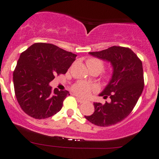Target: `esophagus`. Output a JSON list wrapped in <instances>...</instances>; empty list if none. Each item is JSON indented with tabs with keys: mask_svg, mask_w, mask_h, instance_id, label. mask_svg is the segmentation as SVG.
<instances>
[{
	"mask_svg": "<svg viewBox=\"0 0 159 159\" xmlns=\"http://www.w3.org/2000/svg\"><path fill=\"white\" fill-rule=\"evenodd\" d=\"M76 99H77V101L80 103H83V102H85V100L82 99V98H79V97H76Z\"/></svg>",
	"mask_w": 159,
	"mask_h": 159,
	"instance_id": "34e87169",
	"label": "esophagus"
}]
</instances>
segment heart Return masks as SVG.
Instances as JSON below:
<instances>
[{
    "mask_svg": "<svg viewBox=\"0 0 159 159\" xmlns=\"http://www.w3.org/2000/svg\"><path fill=\"white\" fill-rule=\"evenodd\" d=\"M87 66L89 69H98L99 72H101L104 68V63L102 61L97 58H90L87 60ZM72 90L74 93L78 96L86 97L88 96L93 90H95V87L88 83L81 81L73 85Z\"/></svg>",
    "mask_w": 159,
    "mask_h": 159,
    "instance_id": "b5f03b06",
    "label": "heart"
}]
</instances>
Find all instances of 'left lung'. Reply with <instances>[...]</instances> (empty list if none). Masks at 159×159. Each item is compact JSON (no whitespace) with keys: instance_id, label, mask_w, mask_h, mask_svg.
I'll use <instances>...</instances> for the list:
<instances>
[{"instance_id":"left-lung-1","label":"left lung","mask_w":159,"mask_h":159,"mask_svg":"<svg viewBox=\"0 0 159 159\" xmlns=\"http://www.w3.org/2000/svg\"><path fill=\"white\" fill-rule=\"evenodd\" d=\"M89 54L110 63L113 72L108 84L98 95L109 96L111 102H94L93 114L84 116L94 125L110 126L125 119L135 106L143 90V65L130 48L124 47L112 46Z\"/></svg>"}]
</instances>
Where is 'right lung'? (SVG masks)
I'll use <instances>...</instances> for the list:
<instances>
[{"label": "right lung", "mask_w": 159, "mask_h": 159, "mask_svg": "<svg viewBox=\"0 0 159 159\" xmlns=\"http://www.w3.org/2000/svg\"><path fill=\"white\" fill-rule=\"evenodd\" d=\"M76 56L49 43H34L21 53L13 84L18 102L27 115L45 119L61 110L69 91H53L49 83L55 75L66 73Z\"/></svg>", "instance_id": "right-lung-1"}]
</instances>
